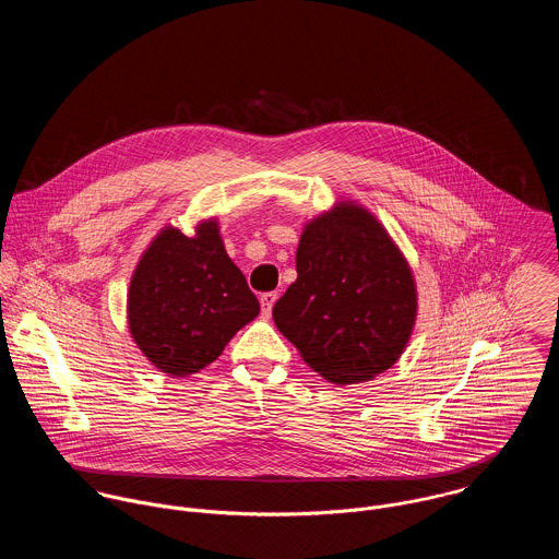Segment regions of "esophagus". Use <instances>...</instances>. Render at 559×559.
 Here are the masks:
<instances>
[{
    "mask_svg": "<svg viewBox=\"0 0 559 559\" xmlns=\"http://www.w3.org/2000/svg\"><path fill=\"white\" fill-rule=\"evenodd\" d=\"M275 301H277V293H264V295H260V306H262V314H264V317L271 314Z\"/></svg>",
    "mask_w": 559,
    "mask_h": 559,
    "instance_id": "obj_1",
    "label": "esophagus"
}]
</instances>
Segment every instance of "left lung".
Instances as JSON below:
<instances>
[{
    "label": "left lung",
    "mask_w": 559,
    "mask_h": 559,
    "mask_svg": "<svg viewBox=\"0 0 559 559\" xmlns=\"http://www.w3.org/2000/svg\"><path fill=\"white\" fill-rule=\"evenodd\" d=\"M273 320L329 383L372 381L411 340L413 269L374 213L340 200L304 226L297 280L275 304Z\"/></svg>",
    "instance_id": "left-lung-1"
}]
</instances>
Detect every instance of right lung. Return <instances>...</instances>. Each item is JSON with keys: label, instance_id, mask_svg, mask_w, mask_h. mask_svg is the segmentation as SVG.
I'll return each mask as SVG.
<instances>
[{"label": "right lung", "instance_id": "obj_1", "mask_svg": "<svg viewBox=\"0 0 559 559\" xmlns=\"http://www.w3.org/2000/svg\"><path fill=\"white\" fill-rule=\"evenodd\" d=\"M260 304L226 251L219 219H200L187 237L163 226L148 242L127 293L129 333L167 377L213 364Z\"/></svg>", "mask_w": 559, "mask_h": 559}]
</instances>
